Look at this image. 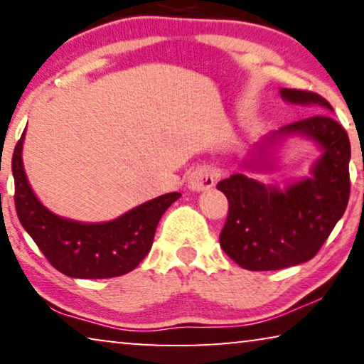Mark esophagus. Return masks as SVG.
Wrapping results in <instances>:
<instances>
[{"label":"esophagus","instance_id":"1","mask_svg":"<svg viewBox=\"0 0 364 364\" xmlns=\"http://www.w3.org/2000/svg\"><path fill=\"white\" fill-rule=\"evenodd\" d=\"M213 183H215V176H213V172L208 167H197L187 177V187L196 192L207 191Z\"/></svg>","mask_w":364,"mask_h":364}]
</instances>
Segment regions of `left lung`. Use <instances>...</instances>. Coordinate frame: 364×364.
<instances>
[{
  "mask_svg": "<svg viewBox=\"0 0 364 364\" xmlns=\"http://www.w3.org/2000/svg\"><path fill=\"white\" fill-rule=\"evenodd\" d=\"M280 96L296 106L333 112L320 94L280 89ZM293 136L308 139L321 151L310 177L278 187L233 173L217 183L228 198L220 247L245 270H280L311 260L346 210L351 146L346 131L330 114H315L272 132L253 147L243 167L255 172L272 168L270 154Z\"/></svg>",
  "mask_w": 364,
  "mask_h": 364,
  "instance_id": "1",
  "label": "left lung"
}]
</instances>
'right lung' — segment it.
<instances>
[{
    "instance_id": "right-lung-1",
    "label": "right lung",
    "mask_w": 364,
    "mask_h": 364,
    "mask_svg": "<svg viewBox=\"0 0 364 364\" xmlns=\"http://www.w3.org/2000/svg\"><path fill=\"white\" fill-rule=\"evenodd\" d=\"M21 139L14 147L11 171L19 222L49 263L71 278H112L132 272L151 252L157 223L181 197L178 192L152 198L114 220L77 222L59 217L41 203L23 166Z\"/></svg>"
}]
</instances>
